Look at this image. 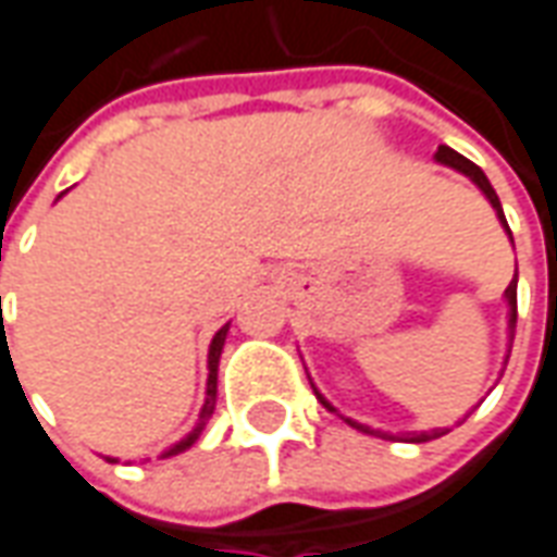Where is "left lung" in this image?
I'll return each instance as SVG.
<instances>
[{"label": "left lung", "mask_w": 557, "mask_h": 557, "mask_svg": "<svg viewBox=\"0 0 557 557\" xmlns=\"http://www.w3.org/2000/svg\"><path fill=\"white\" fill-rule=\"evenodd\" d=\"M435 160H438V163H444V166H450V170L462 172V175H468L471 182L478 184L480 194L486 196V199H490V206L495 208V214H498V223H502L504 232H507V238L513 242V235H510V226H507V218H504L502 199H498V194L492 190L490 178L483 175V170H480L478 163H471V160H468V158H462V154H459V151H454V148H450V146H438V151H435ZM516 280H519V277H516V274H513V280H510V286L504 289V301H507V355H504V367H507V358H510V346H513V334H516ZM310 385H313V382H310ZM313 391H315V397H319V403H322V406H325L327 411H337V409H334V406H331V403H327L325 397H322V394H319V387L313 385ZM462 420H466V418H462ZM346 423H351L355 430L367 432V435H379V438H387V442H391V438H397V435H391V432L373 430V426H367V423H358V420H351V418H346ZM444 432H447V430L411 432L409 442H432V438H438V435H444Z\"/></svg>", "instance_id": "1"}]
</instances>
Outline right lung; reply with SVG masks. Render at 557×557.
<instances>
[{"label": "right lung", "instance_id": "add662e5", "mask_svg": "<svg viewBox=\"0 0 557 557\" xmlns=\"http://www.w3.org/2000/svg\"><path fill=\"white\" fill-rule=\"evenodd\" d=\"M226 334H230V325H223L214 334V339H211V346H208V382H206V403H202V411H199V423H196L194 430L184 435L182 442L170 444L163 454H160V459H166V456H175V454H184L190 444L202 435V430H206L208 418L214 414V403H218V363H220V351H223V343H226ZM110 462H115L113 456H107Z\"/></svg>", "mask_w": 557, "mask_h": 557}]
</instances>
